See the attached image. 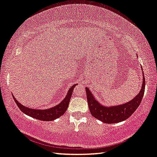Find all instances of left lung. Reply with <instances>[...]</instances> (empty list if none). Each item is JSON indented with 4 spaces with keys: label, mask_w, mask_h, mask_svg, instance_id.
<instances>
[{
    "label": "left lung",
    "mask_w": 157,
    "mask_h": 157,
    "mask_svg": "<svg viewBox=\"0 0 157 157\" xmlns=\"http://www.w3.org/2000/svg\"><path fill=\"white\" fill-rule=\"evenodd\" d=\"M142 71L143 68L141 67ZM145 88V79L143 71V84L139 93L125 103L114 105H104L95 98L90 89L86 87V97L91 115L105 124H114L123 121L132 115L143 99Z\"/></svg>",
    "instance_id": "1"
}]
</instances>
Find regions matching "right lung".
Segmentation results:
<instances>
[{
  "label": "right lung",
  "instance_id": "1",
  "mask_svg": "<svg viewBox=\"0 0 157 157\" xmlns=\"http://www.w3.org/2000/svg\"><path fill=\"white\" fill-rule=\"evenodd\" d=\"M77 84H74L69 89V90L67 92L66 96L64 97V98L59 104L52 107V108L43 109H43H33L29 108V107L24 106L17 100L15 97L13 96V94H12V96H13L14 100L15 101L17 106H18V108L26 115L41 121H52L60 117L61 116L66 113V110L68 109L73 91Z\"/></svg>",
  "mask_w": 157,
  "mask_h": 157
}]
</instances>
